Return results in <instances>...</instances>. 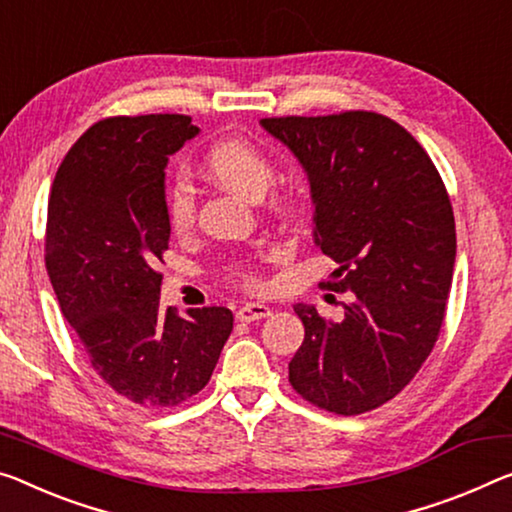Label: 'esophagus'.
I'll return each instance as SVG.
<instances>
[{
  "label": "esophagus",
  "instance_id": "obj_1",
  "mask_svg": "<svg viewBox=\"0 0 512 512\" xmlns=\"http://www.w3.org/2000/svg\"><path fill=\"white\" fill-rule=\"evenodd\" d=\"M272 313L270 306L265 304H245L240 306L238 313H235V318H238L240 322H254V320H263Z\"/></svg>",
  "mask_w": 512,
  "mask_h": 512
}]
</instances>
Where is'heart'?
Wrapping results in <instances>:
<instances>
[{"mask_svg":"<svg viewBox=\"0 0 512 512\" xmlns=\"http://www.w3.org/2000/svg\"><path fill=\"white\" fill-rule=\"evenodd\" d=\"M203 169L219 185L229 187V190L242 196H249V199H261L267 187L272 185L274 174H277L272 157L261 146H256L254 141L245 137H224L215 141L206 155H203ZM295 203L297 199L290 190H277L267 199V206L279 212V215L293 212ZM164 212H167L171 233L178 235V238H185V235L192 233L196 224V196L187 180L178 178L169 187L167 199H164ZM235 279L247 290L263 288L261 277H258L251 265L235 267Z\"/></svg>","mask_w":512,"mask_h":512,"instance_id":"obj_1","label":"heart"}]
</instances>
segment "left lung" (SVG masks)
<instances>
[{"instance_id": "1", "label": "left lung", "mask_w": 512, "mask_h": 512, "mask_svg": "<svg viewBox=\"0 0 512 512\" xmlns=\"http://www.w3.org/2000/svg\"><path fill=\"white\" fill-rule=\"evenodd\" d=\"M302 162L316 245L338 267L322 286L348 293L343 318L297 304L304 341L288 380L320 410L355 416L398 396L435 348L455 263V219L430 155L377 112L261 121Z\"/></svg>"}]
</instances>
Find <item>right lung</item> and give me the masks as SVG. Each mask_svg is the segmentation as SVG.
<instances>
[{"label": "right lung", "instance_id": "add662e5", "mask_svg": "<svg viewBox=\"0 0 512 512\" xmlns=\"http://www.w3.org/2000/svg\"><path fill=\"white\" fill-rule=\"evenodd\" d=\"M199 128L185 114L109 116L75 141L47 199L45 267L89 361L119 396L176 407L206 387L233 313L160 309L164 167Z\"/></svg>", "mask_w": 512, "mask_h": 512}]
</instances>
